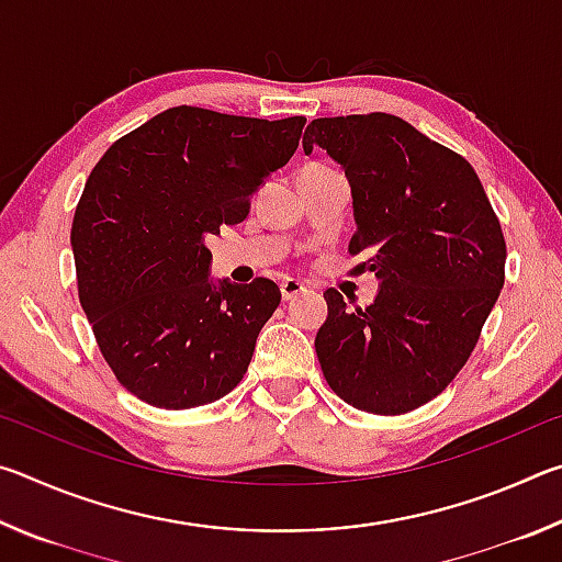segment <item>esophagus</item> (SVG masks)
<instances>
[{
	"label": "esophagus",
	"instance_id": "obj_1",
	"mask_svg": "<svg viewBox=\"0 0 562 562\" xmlns=\"http://www.w3.org/2000/svg\"><path fill=\"white\" fill-rule=\"evenodd\" d=\"M280 292H282V300H294V297H297V294L307 292V290H304L302 282L292 280V278H284V280L280 282Z\"/></svg>",
	"mask_w": 562,
	"mask_h": 562
}]
</instances>
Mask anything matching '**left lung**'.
<instances>
[{
	"instance_id": "left-lung-1",
	"label": "left lung",
	"mask_w": 562,
	"mask_h": 562,
	"mask_svg": "<svg viewBox=\"0 0 562 562\" xmlns=\"http://www.w3.org/2000/svg\"><path fill=\"white\" fill-rule=\"evenodd\" d=\"M315 144L345 168L357 231L382 288L349 310L331 288L315 349L331 392L376 416L431 402L469 361L506 280V237L469 160L392 113L315 119Z\"/></svg>"
}]
</instances>
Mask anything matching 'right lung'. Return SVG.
I'll return each instance as SVG.
<instances>
[{
    "label": "right lung",
    "mask_w": 562,
    "mask_h": 562,
    "mask_svg": "<svg viewBox=\"0 0 562 562\" xmlns=\"http://www.w3.org/2000/svg\"><path fill=\"white\" fill-rule=\"evenodd\" d=\"M307 119L176 106L119 138L71 225L79 300L119 384L156 408L211 404L240 384L280 304L268 278H207V235L243 223Z\"/></svg>",
    "instance_id": "add662e5"
}]
</instances>
